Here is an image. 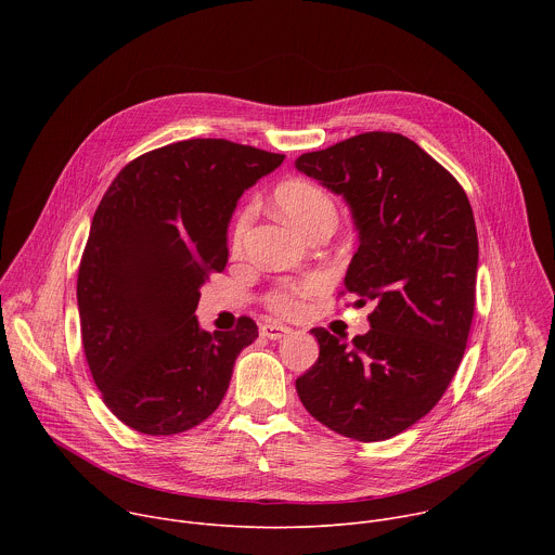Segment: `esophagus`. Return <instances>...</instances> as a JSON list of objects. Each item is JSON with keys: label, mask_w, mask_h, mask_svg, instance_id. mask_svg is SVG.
Instances as JSON below:
<instances>
[{"label": "esophagus", "mask_w": 555, "mask_h": 555, "mask_svg": "<svg viewBox=\"0 0 555 555\" xmlns=\"http://www.w3.org/2000/svg\"><path fill=\"white\" fill-rule=\"evenodd\" d=\"M287 334H289V327H285V325H276V323H263L261 325V336L268 338V340H279Z\"/></svg>", "instance_id": "1"}]
</instances>
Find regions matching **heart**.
<instances>
[{
  "mask_svg": "<svg viewBox=\"0 0 555 555\" xmlns=\"http://www.w3.org/2000/svg\"><path fill=\"white\" fill-rule=\"evenodd\" d=\"M279 210L294 221L300 230H307L311 223H315L323 217H336V206L330 197V193L313 184L309 180H287L283 182L274 193ZM257 204L248 202L240 215L234 219L230 242L234 248L244 244V236L255 221ZM325 287V281L321 276H305V279H289L279 283L274 289L266 294V305L276 315H285V319H298L305 313L307 300L319 294Z\"/></svg>",
  "mask_w": 555,
  "mask_h": 555,
  "instance_id": "1",
  "label": "heart"
}]
</instances>
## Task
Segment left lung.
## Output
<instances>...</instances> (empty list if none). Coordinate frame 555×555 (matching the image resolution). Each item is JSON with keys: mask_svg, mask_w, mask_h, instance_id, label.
I'll return each instance as SVG.
<instances>
[{"mask_svg": "<svg viewBox=\"0 0 555 555\" xmlns=\"http://www.w3.org/2000/svg\"><path fill=\"white\" fill-rule=\"evenodd\" d=\"M296 169L351 206L360 246L345 292L373 302L371 330L351 343L311 330L321 353L296 379L298 398L338 435L390 439L433 411L465 351L479 263L469 199L402 133L353 135L302 153Z\"/></svg>", "mask_w": 555, "mask_h": 555, "instance_id": "1", "label": "left lung"}]
</instances>
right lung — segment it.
<instances>
[{
    "label": "right lung",
    "instance_id": "add662e5",
    "mask_svg": "<svg viewBox=\"0 0 555 555\" xmlns=\"http://www.w3.org/2000/svg\"><path fill=\"white\" fill-rule=\"evenodd\" d=\"M283 157L193 138L142 153L105 191L76 296L94 384L125 426L178 435L221 404L236 356L259 330L242 315L232 332H202L199 287L228 263L236 199Z\"/></svg>",
    "mask_w": 555,
    "mask_h": 555
}]
</instances>
